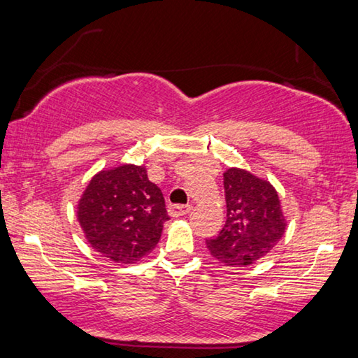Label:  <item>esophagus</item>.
Masks as SVG:
<instances>
[{
  "label": "esophagus",
  "instance_id": "1",
  "mask_svg": "<svg viewBox=\"0 0 358 358\" xmlns=\"http://www.w3.org/2000/svg\"><path fill=\"white\" fill-rule=\"evenodd\" d=\"M191 210V205H178V203H173L169 207V215L172 217H180L186 213H189Z\"/></svg>",
  "mask_w": 358,
  "mask_h": 358
}]
</instances>
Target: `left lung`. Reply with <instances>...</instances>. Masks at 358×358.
Instances as JSON below:
<instances>
[{
  "label": "left lung",
  "instance_id": "1",
  "mask_svg": "<svg viewBox=\"0 0 358 358\" xmlns=\"http://www.w3.org/2000/svg\"><path fill=\"white\" fill-rule=\"evenodd\" d=\"M227 220L207 240L211 256L227 266H248L273 250L286 230L280 197L268 181L241 169L224 172Z\"/></svg>",
  "mask_w": 358,
  "mask_h": 358
}]
</instances>
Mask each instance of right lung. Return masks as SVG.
<instances>
[{"label": "right lung", "instance_id": "right-lung-1", "mask_svg": "<svg viewBox=\"0 0 358 358\" xmlns=\"http://www.w3.org/2000/svg\"><path fill=\"white\" fill-rule=\"evenodd\" d=\"M78 222L94 251L134 264L157 245L169 221L164 196L142 166L99 172L78 202Z\"/></svg>", "mask_w": 358, "mask_h": 358}]
</instances>
